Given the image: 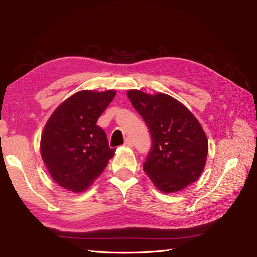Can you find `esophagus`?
<instances>
[{
    "mask_svg": "<svg viewBox=\"0 0 257 257\" xmlns=\"http://www.w3.org/2000/svg\"><path fill=\"white\" fill-rule=\"evenodd\" d=\"M133 141H132V139H130V138H127V139H125V141H124V146L125 147H133Z\"/></svg>",
    "mask_w": 257,
    "mask_h": 257,
    "instance_id": "obj_1",
    "label": "esophagus"
}]
</instances>
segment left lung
<instances>
[{
    "mask_svg": "<svg viewBox=\"0 0 257 257\" xmlns=\"http://www.w3.org/2000/svg\"><path fill=\"white\" fill-rule=\"evenodd\" d=\"M133 107L148 125L152 146L144 170L155 187L173 193L195 182L205 167L209 144L192 112L167 94L127 92Z\"/></svg>",
    "mask_w": 257,
    "mask_h": 257,
    "instance_id": "8db88e82",
    "label": "left lung"
}]
</instances>
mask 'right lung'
Here are the masks:
<instances>
[{
  "label": "right lung",
  "instance_id": "right-lung-1",
  "mask_svg": "<svg viewBox=\"0 0 257 257\" xmlns=\"http://www.w3.org/2000/svg\"><path fill=\"white\" fill-rule=\"evenodd\" d=\"M116 96L114 90H81L52 113L41 137V155L52 179L62 188L83 192L114 155L106 133L96 124Z\"/></svg>",
  "mask_w": 257,
  "mask_h": 257
}]
</instances>
